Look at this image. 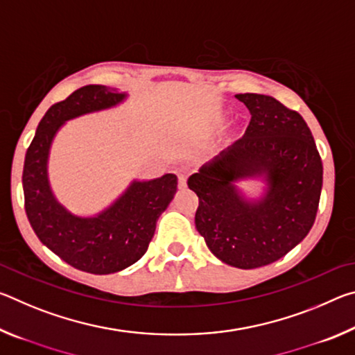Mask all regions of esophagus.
Returning a JSON list of instances; mask_svg holds the SVG:
<instances>
[{
    "label": "esophagus",
    "instance_id": "esophagus-1",
    "mask_svg": "<svg viewBox=\"0 0 355 355\" xmlns=\"http://www.w3.org/2000/svg\"><path fill=\"white\" fill-rule=\"evenodd\" d=\"M186 180H188V173L182 172L178 173V188H186Z\"/></svg>",
    "mask_w": 355,
    "mask_h": 355
}]
</instances>
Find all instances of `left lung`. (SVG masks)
I'll list each match as a JSON object with an SVG mask.
<instances>
[{"mask_svg":"<svg viewBox=\"0 0 355 355\" xmlns=\"http://www.w3.org/2000/svg\"><path fill=\"white\" fill-rule=\"evenodd\" d=\"M250 112L244 136L188 180L199 196L196 228L211 254L239 269L277 261L309 235L322 188V161L296 111L272 97L238 94ZM243 181H260L257 196Z\"/></svg>","mask_w":355,"mask_h":355,"instance_id":"obj_1","label":"left lung"}]
</instances>
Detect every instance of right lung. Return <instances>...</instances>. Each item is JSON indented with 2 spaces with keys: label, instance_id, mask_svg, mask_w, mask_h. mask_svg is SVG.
Returning <instances> with one entry per match:
<instances>
[{
  "label": "right lung",
  "instance_id": "right-lung-1",
  "mask_svg": "<svg viewBox=\"0 0 355 355\" xmlns=\"http://www.w3.org/2000/svg\"><path fill=\"white\" fill-rule=\"evenodd\" d=\"M130 94L91 84L53 105L40 120L25 156L23 192L29 224L51 252L80 271L112 274L135 264L147 252L156 220L177 192V175L135 178L101 211L75 214L53 192L48 161L55 137L69 120L123 105Z\"/></svg>",
  "mask_w": 355,
  "mask_h": 355
}]
</instances>
